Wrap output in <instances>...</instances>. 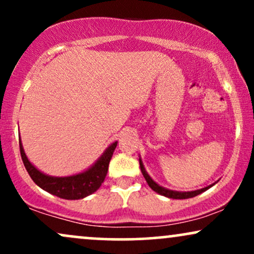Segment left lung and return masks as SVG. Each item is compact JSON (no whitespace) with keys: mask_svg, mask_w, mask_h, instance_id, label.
Here are the masks:
<instances>
[{"mask_svg":"<svg viewBox=\"0 0 254 254\" xmlns=\"http://www.w3.org/2000/svg\"><path fill=\"white\" fill-rule=\"evenodd\" d=\"M139 167H141L142 174H143L144 179L147 180L148 185L150 186L151 190H154L155 192H157V193H159V194H162V196H165V197L173 198V199H186V198H192V197L197 196V194H200L204 191H206V190H208V189H210L212 185H215V184H212V185H209V186H206V188L200 189V190H196V191H189V192L172 191V190H168V189L162 188V186H160L159 184H156L153 179H151V178L149 177V174H148L147 171H145V168H144L143 164H142V160L141 159H139Z\"/></svg>","mask_w":254,"mask_h":254,"instance_id":"8db88e82","label":"left lung"}]
</instances>
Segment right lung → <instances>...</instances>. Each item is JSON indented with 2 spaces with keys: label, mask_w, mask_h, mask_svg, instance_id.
Masks as SVG:
<instances>
[{
  "label": "right lung",
  "mask_w": 254,
  "mask_h": 254,
  "mask_svg": "<svg viewBox=\"0 0 254 254\" xmlns=\"http://www.w3.org/2000/svg\"><path fill=\"white\" fill-rule=\"evenodd\" d=\"M19 144L22 162H24L25 168L27 170L32 180L43 190L60 198H63V199H81V198L94 193L100 188L101 184L104 183L107 170H109L111 157H112L113 151L117 147V142L111 144L104 151L103 155L99 157L98 161L82 173L70 177H51L37 170L28 161L20 139Z\"/></svg>",
  "instance_id": "1"
}]
</instances>
